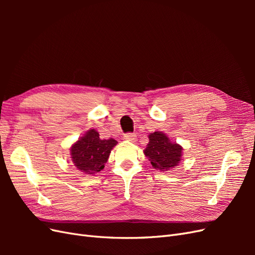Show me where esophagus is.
Here are the masks:
<instances>
[{"mask_svg":"<svg viewBox=\"0 0 255 255\" xmlns=\"http://www.w3.org/2000/svg\"><path fill=\"white\" fill-rule=\"evenodd\" d=\"M123 138H125V140L128 142H136V135L133 133H128L123 136Z\"/></svg>","mask_w":255,"mask_h":255,"instance_id":"34e87169","label":"esophagus"}]
</instances>
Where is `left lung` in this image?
Returning a JSON list of instances; mask_svg holds the SVG:
<instances>
[{
  "instance_id": "left-lung-1",
  "label": "left lung",
  "mask_w": 255,
  "mask_h": 255,
  "mask_svg": "<svg viewBox=\"0 0 255 255\" xmlns=\"http://www.w3.org/2000/svg\"><path fill=\"white\" fill-rule=\"evenodd\" d=\"M143 153L151 161L152 167L159 171L171 170L183 158L182 145L171 141L167 134L158 130L149 134V143Z\"/></svg>"
}]
</instances>
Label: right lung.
I'll return each mask as SVG.
<instances>
[{"label":"right lung","mask_w":255,"mask_h":255,"mask_svg":"<svg viewBox=\"0 0 255 255\" xmlns=\"http://www.w3.org/2000/svg\"><path fill=\"white\" fill-rule=\"evenodd\" d=\"M117 143L113 138L101 139L98 130L90 128L71 145L72 163L85 174H96L103 170L111 151Z\"/></svg>","instance_id":"add662e5"}]
</instances>
